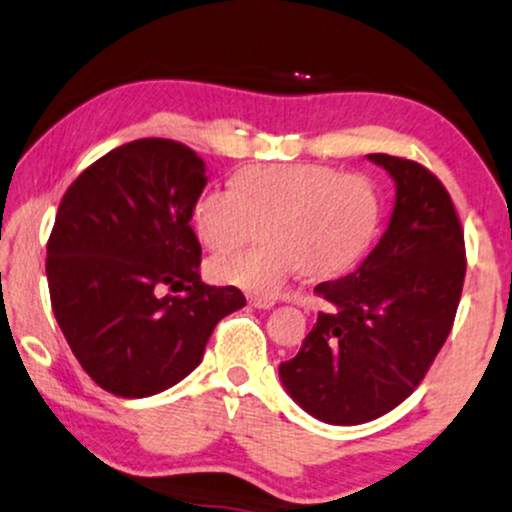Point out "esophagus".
Returning <instances> with one entry per match:
<instances>
[{
  "mask_svg": "<svg viewBox=\"0 0 512 512\" xmlns=\"http://www.w3.org/2000/svg\"><path fill=\"white\" fill-rule=\"evenodd\" d=\"M249 306L261 308V311H268V308H273V306H275V301H273V299H261V296H251V299H249Z\"/></svg>",
  "mask_w": 512,
  "mask_h": 512,
  "instance_id": "esophagus-1",
  "label": "esophagus"
}]
</instances>
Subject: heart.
Wrapping results in <instances>:
<instances>
[{"label": "heart", "instance_id": "b5f03b06", "mask_svg": "<svg viewBox=\"0 0 512 512\" xmlns=\"http://www.w3.org/2000/svg\"><path fill=\"white\" fill-rule=\"evenodd\" d=\"M263 246L208 266L220 285L277 296L304 270L311 280L344 275L368 251L380 199L363 175L313 163H270L237 173L235 187H208L192 204V227L213 254L235 249L261 225Z\"/></svg>", "mask_w": 512, "mask_h": 512}]
</instances>
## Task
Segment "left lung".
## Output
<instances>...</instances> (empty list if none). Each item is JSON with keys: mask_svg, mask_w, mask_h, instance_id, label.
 <instances>
[{"mask_svg": "<svg viewBox=\"0 0 512 512\" xmlns=\"http://www.w3.org/2000/svg\"><path fill=\"white\" fill-rule=\"evenodd\" d=\"M396 185L389 225L353 273L315 287L318 313L292 361L287 394L327 425H361L406 401L449 337L465 242L444 185L420 163L368 154Z\"/></svg>", "mask_w": 512, "mask_h": 512, "instance_id": "1", "label": "left lung"}]
</instances>
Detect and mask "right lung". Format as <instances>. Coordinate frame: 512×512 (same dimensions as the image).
I'll return each instance as SVG.
<instances>
[{
  "mask_svg": "<svg viewBox=\"0 0 512 512\" xmlns=\"http://www.w3.org/2000/svg\"><path fill=\"white\" fill-rule=\"evenodd\" d=\"M204 161L147 137L109 151L63 194L47 244L52 311L82 370L123 399L166 391L204 358L220 318L246 304L199 277L192 204ZM170 286L180 297L160 296Z\"/></svg>",
  "mask_w": 512,
  "mask_h": 512,
  "instance_id": "obj_1",
  "label": "right lung"
}]
</instances>
